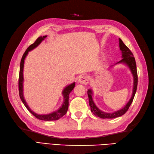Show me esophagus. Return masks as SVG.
<instances>
[{
    "label": "esophagus",
    "instance_id": "obj_1",
    "mask_svg": "<svg viewBox=\"0 0 154 154\" xmlns=\"http://www.w3.org/2000/svg\"><path fill=\"white\" fill-rule=\"evenodd\" d=\"M89 77L86 75H82L79 79V83L83 85H87L89 83Z\"/></svg>",
    "mask_w": 154,
    "mask_h": 154
}]
</instances>
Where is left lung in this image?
<instances>
[{"mask_svg": "<svg viewBox=\"0 0 154 154\" xmlns=\"http://www.w3.org/2000/svg\"><path fill=\"white\" fill-rule=\"evenodd\" d=\"M119 48L121 51V53H122V60H121L119 62L116 63H123L127 65L131 71L132 74L133 76L134 83H133V94H132L131 98L130 100L128 102L127 104L125 106V107L122 109L119 110H117L116 112H114L113 113H106L104 112H102L100 109H99L97 106L95 105V103L92 99V91L91 89H89L87 91L88 96V100H89V106L91 107V112L94 114L95 116L97 117H99L102 119H113V118H116L118 117H120L123 116V114L125 113L127 110L129 108L131 104L133 102V100L134 97V95L137 91V85H138V75H137V65H136L135 59L133 56V53L129 50L127 46L123 43L121 38H119Z\"/></svg>", "mask_w": 154, "mask_h": 154, "instance_id": "1", "label": "left lung"}]
</instances>
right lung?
I'll return each instance as SVG.
<instances>
[{
	"label": "right lung",
	"instance_id": "right-lung-1",
	"mask_svg": "<svg viewBox=\"0 0 154 154\" xmlns=\"http://www.w3.org/2000/svg\"><path fill=\"white\" fill-rule=\"evenodd\" d=\"M47 37L46 35H45L43 37H39L36 41H35L34 43L31 45L24 52L23 55L21 58V62H20V75H19V81H18V86H19V94L21 100V101L23 103L25 106L26 107V108L29 110L31 113L33 114V115L37 118L38 119L42 120V121H55L60 119L61 117H63L67 112V109H68V106H69V95L70 92L72 91L73 89L75 87V83H73L68 86H67L62 91V94L63 96V102L62 103V106L58 109L55 111V112H52L48 114H37L35 113L33 111H32L23 97V66H24V61L26 59V57L27 56L28 52L33 50L35 48H36L37 46L40 45L41 42L44 40V39Z\"/></svg>",
	"mask_w": 154,
	"mask_h": 154
}]
</instances>
